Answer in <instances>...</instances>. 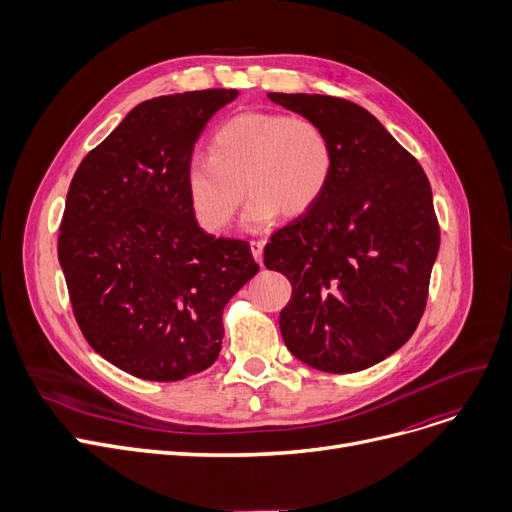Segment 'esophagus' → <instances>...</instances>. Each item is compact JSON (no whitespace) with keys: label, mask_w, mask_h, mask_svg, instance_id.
I'll use <instances>...</instances> for the list:
<instances>
[{"label":"esophagus","mask_w":512,"mask_h":512,"mask_svg":"<svg viewBox=\"0 0 512 512\" xmlns=\"http://www.w3.org/2000/svg\"><path fill=\"white\" fill-rule=\"evenodd\" d=\"M263 247H265L263 240H251V253H253L257 263L263 261Z\"/></svg>","instance_id":"1"}]
</instances>
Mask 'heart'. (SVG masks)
<instances>
[{"label":"heart","instance_id":"1","mask_svg":"<svg viewBox=\"0 0 512 512\" xmlns=\"http://www.w3.org/2000/svg\"><path fill=\"white\" fill-rule=\"evenodd\" d=\"M334 170L328 132L305 116L245 112L213 132L209 155L184 164V193L199 226L222 232L242 201L251 199L242 224L255 230L282 211L288 218L309 211L324 195Z\"/></svg>","mask_w":512,"mask_h":512}]
</instances>
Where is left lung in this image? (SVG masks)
<instances>
[{
  "instance_id": "obj_1",
  "label": "left lung",
  "mask_w": 512,
  "mask_h": 512,
  "mask_svg": "<svg viewBox=\"0 0 512 512\" xmlns=\"http://www.w3.org/2000/svg\"><path fill=\"white\" fill-rule=\"evenodd\" d=\"M328 132L334 170L321 199L263 251L292 297L280 332L299 361L353 373L405 344L423 315L440 226L417 159L365 107L330 95L267 93Z\"/></svg>"
}]
</instances>
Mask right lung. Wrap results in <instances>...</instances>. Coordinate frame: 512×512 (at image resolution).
Listing matches in <instances>:
<instances>
[{"mask_svg": "<svg viewBox=\"0 0 512 512\" xmlns=\"http://www.w3.org/2000/svg\"><path fill=\"white\" fill-rule=\"evenodd\" d=\"M238 95L207 89L139 103L70 182L58 259L76 324L105 361L178 382L218 359L226 303L259 265L249 242L195 220L184 164L211 116Z\"/></svg>", "mask_w": 512, "mask_h": 512, "instance_id": "1", "label": "right lung"}]
</instances>
